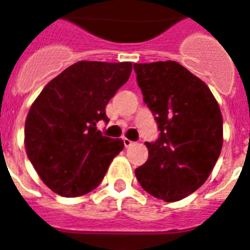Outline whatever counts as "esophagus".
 I'll use <instances>...</instances> for the list:
<instances>
[{"label":"esophagus","mask_w":250,"mask_h":250,"mask_svg":"<svg viewBox=\"0 0 250 250\" xmlns=\"http://www.w3.org/2000/svg\"><path fill=\"white\" fill-rule=\"evenodd\" d=\"M123 144H125V148H129V146H132L135 143H133V141H131V140H128V139H123Z\"/></svg>","instance_id":"34e87169"}]
</instances>
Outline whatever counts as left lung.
<instances>
[{
  "mask_svg": "<svg viewBox=\"0 0 250 250\" xmlns=\"http://www.w3.org/2000/svg\"><path fill=\"white\" fill-rule=\"evenodd\" d=\"M160 136L145 143L148 161L135 170L140 186L166 202L179 201L209 178L222 150L223 118L209 86L175 61L133 63Z\"/></svg>",
  "mask_w": 250,
  "mask_h": 250,
  "instance_id": "left-lung-1",
  "label": "left lung"
}]
</instances>
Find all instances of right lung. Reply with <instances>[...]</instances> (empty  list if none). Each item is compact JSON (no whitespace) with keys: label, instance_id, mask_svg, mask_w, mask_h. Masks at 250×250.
Listing matches in <instances>:
<instances>
[{"label":"right lung","instance_id":"add662e5","mask_svg":"<svg viewBox=\"0 0 250 250\" xmlns=\"http://www.w3.org/2000/svg\"><path fill=\"white\" fill-rule=\"evenodd\" d=\"M131 62L80 61L50 80L31 106L24 127L28 160L46 186L78 197L102 182L123 141L97 131L105 107L127 83Z\"/></svg>","mask_w":250,"mask_h":250}]
</instances>
